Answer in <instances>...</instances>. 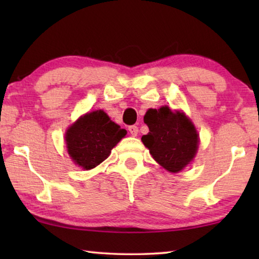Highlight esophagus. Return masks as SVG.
<instances>
[{"label":"esophagus","mask_w":259,"mask_h":259,"mask_svg":"<svg viewBox=\"0 0 259 259\" xmlns=\"http://www.w3.org/2000/svg\"><path fill=\"white\" fill-rule=\"evenodd\" d=\"M128 130H129V133L131 134V136H134V137H135V136L138 135V126L137 125H130Z\"/></svg>","instance_id":"34e87169"}]
</instances>
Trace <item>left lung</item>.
I'll list each match as a JSON object with an SVG mask.
<instances>
[{"label": "left lung", "instance_id": "obj_1", "mask_svg": "<svg viewBox=\"0 0 259 259\" xmlns=\"http://www.w3.org/2000/svg\"><path fill=\"white\" fill-rule=\"evenodd\" d=\"M144 122L150 133L142 140L157 163L171 172L181 171L193 160L198 148V133L181 112L168 106L148 109Z\"/></svg>", "mask_w": 259, "mask_h": 259}]
</instances>
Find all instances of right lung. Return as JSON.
Masks as SVG:
<instances>
[{"mask_svg": "<svg viewBox=\"0 0 259 259\" xmlns=\"http://www.w3.org/2000/svg\"><path fill=\"white\" fill-rule=\"evenodd\" d=\"M126 135L104 111L80 117L66 133L68 154L76 164L89 170L106 159L112 148Z\"/></svg>", "mask_w": 259, "mask_h": 259, "instance_id": "right-lung-1", "label": "right lung"}]
</instances>
